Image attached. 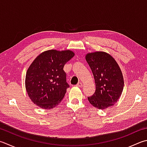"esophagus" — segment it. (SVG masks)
<instances>
[{
	"instance_id": "34e87169",
	"label": "esophagus",
	"mask_w": 147,
	"mask_h": 147,
	"mask_svg": "<svg viewBox=\"0 0 147 147\" xmlns=\"http://www.w3.org/2000/svg\"><path fill=\"white\" fill-rule=\"evenodd\" d=\"M77 86H78V87H82V82H79L77 83Z\"/></svg>"
}]
</instances>
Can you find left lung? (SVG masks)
Segmentation results:
<instances>
[{"label": "left lung", "instance_id": "1", "mask_svg": "<svg viewBox=\"0 0 147 147\" xmlns=\"http://www.w3.org/2000/svg\"><path fill=\"white\" fill-rule=\"evenodd\" d=\"M86 60L95 79L96 90L88 96L90 103L99 109L114 105L123 89V77L117 61L111 55L104 52L88 54Z\"/></svg>", "mask_w": 147, "mask_h": 147}]
</instances>
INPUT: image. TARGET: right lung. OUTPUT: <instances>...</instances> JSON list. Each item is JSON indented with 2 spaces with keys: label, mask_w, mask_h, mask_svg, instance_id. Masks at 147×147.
Masks as SVG:
<instances>
[{
  "label": "right lung",
  "mask_w": 147,
  "mask_h": 147,
  "mask_svg": "<svg viewBox=\"0 0 147 147\" xmlns=\"http://www.w3.org/2000/svg\"><path fill=\"white\" fill-rule=\"evenodd\" d=\"M74 56L70 51L50 50L40 54L27 71L26 88L29 98L43 109H52L64 98L70 86L65 65Z\"/></svg>",
  "instance_id": "add662e5"
}]
</instances>
